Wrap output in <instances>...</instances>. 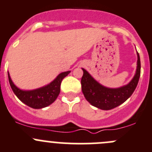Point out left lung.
I'll use <instances>...</instances> for the list:
<instances>
[{"mask_svg":"<svg viewBox=\"0 0 152 152\" xmlns=\"http://www.w3.org/2000/svg\"><path fill=\"white\" fill-rule=\"evenodd\" d=\"M137 69L136 75L128 85L118 89H109L99 84L90 75L83 69L81 78L82 92L86 100L94 107L108 110L119 106L125 102L135 90L140 77V58L137 52Z\"/></svg>","mask_w":152,"mask_h":152,"instance_id":"1","label":"left lung"}]
</instances>
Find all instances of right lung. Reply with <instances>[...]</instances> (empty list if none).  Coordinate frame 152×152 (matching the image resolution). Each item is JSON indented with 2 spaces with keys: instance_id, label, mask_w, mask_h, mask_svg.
Listing matches in <instances>:
<instances>
[{
  "instance_id": "right-lung-1",
  "label": "right lung",
  "mask_w": 152,
  "mask_h": 152,
  "mask_svg": "<svg viewBox=\"0 0 152 152\" xmlns=\"http://www.w3.org/2000/svg\"><path fill=\"white\" fill-rule=\"evenodd\" d=\"M70 72H65L60 74L55 80L50 84L31 91H23L17 88L12 83L8 72L9 82L14 93L20 101L34 109H40L45 107L53 103L57 99L60 92V84L65 77H66Z\"/></svg>"
}]
</instances>
